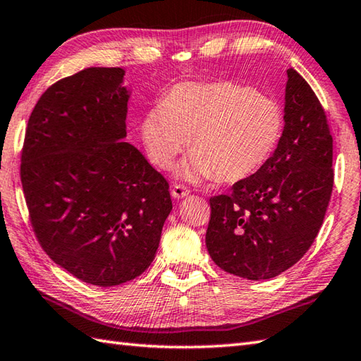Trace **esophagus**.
Wrapping results in <instances>:
<instances>
[{"mask_svg": "<svg viewBox=\"0 0 361 361\" xmlns=\"http://www.w3.org/2000/svg\"><path fill=\"white\" fill-rule=\"evenodd\" d=\"M171 194L173 198H183V197L189 195V189L183 185H173Z\"/></svg>", "mask_w": 361, "mask_h": 361, "instance_id": "esophagus-1", "label": "esophagus"}]
</instances>
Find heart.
Listing matches in <instances>:
<instances>
[{
    "label": "heart",
    "mask_w": 361,
    "mask_h": 361,
    "mask_svg": "<svg viewBox=\"0 0 361 361\" xmlns=\"http://www.w3.org/2000/svg\"><path fill=\"white\" fill-rule=\"evenodd\" d=\"M286 114L276 99L235 82L176 85L142 116L141 140L153 166L169 169L186 149L178 169L185 180L239 183L262 171L278 150Z\"/></svg>",
    "instance_id": "obj_1"
}]
</instances>
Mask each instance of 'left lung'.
<instances>
[{
    "label": "left lung",
    "instance_id": "1",
    "mask_svg": "<svg viewBox=\"0 0 361 361\" xmlns=\"http://www.w3.org/2000/svg\"><path fill=\"white\" fill-rule=\"evenodd\" d=\"M287 78L278 150L228 195L209 198V256L221 270L250 281L271 279L307 252L334 188V140L323 105L293 68Z\"/></svg>",
    "mask_w": 361,
    "mask_h": 361
}]
</instances>
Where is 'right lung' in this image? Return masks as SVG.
Returning a JSON list of instances; mask_svg holds the SVG:
<instances>
[{
    "label": "right lung",
    "instance_id": "right-lung-1",
    "mask_svg": "<svg viewBox=\"0 0 361 361\" xmlns=\"http://www.w3.org/2000/svg\"><path fill=\"white\" fill-rule=\"evenodd\" d=\"M122 68H87L51 85L29 116L20 176L38 243L99 287L132 281L155 259L169 183L127 136Z\"/></svg>",
    "mask_w": 361,
    "mask_h": 361
}]
</instances>
